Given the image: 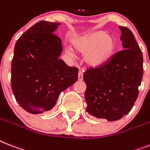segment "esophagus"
Returning a JSON list of instances; mask_svg holds the SVG:
<instances>
[{
    "mask_svg": "<svg viewBox=\"0 0 150 150\" xmlns=\"http://www.w3.org/2000/svg\"><path fill=\"white\" fill-rule=\"evenodd\" d=\"M83 73L82 70H79V73H78V80H83Z\"/></svg>",
    "mask_w": 150,
    "mask_h": 150,
    "instance_id": "esophagus-1",
    "label": "esophagus"
}]
</instances>
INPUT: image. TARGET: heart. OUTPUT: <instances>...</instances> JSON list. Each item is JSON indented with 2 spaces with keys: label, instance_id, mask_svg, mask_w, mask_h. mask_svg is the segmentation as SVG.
Segmentation results:
<instances>
[{
  "label": "heart",
  "instance_id": "b5f03b06",
  "mask_svg": "<svg viewBox=\"0 0 150 150\" xmlns=\"http://www.w3.org/2000/svg\"><path fill=\"white\" fill-rule=\"evenodd\" d=\"M72 43L75 51L84 54V62L91 67H100L110 61L117 47L113 36L103 30L75 38ZM66 54L70 57H74L71 48H67Z\"/></svg>",
  "mask_w": 150,
  "mask_h": 150
}]
</instances>
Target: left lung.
I'll use <instances>...</instances> for the list:
<instances>
[{"label": "left lung", "mask_w": 150, "mask_h": 150, "mask_svg": "<svg viewBox=\"0 0 150 150\" xmlns=\"http://www.w3.org/2000/svg\"><path fill=\"white\" fill-rule=\"evenodd\" d=\"M123 50L100 67L83 74L87 107L91 116L108 121L118 120L134 105L143 74V54L130 30L119 26Z\"/></svg>", "instance_id": "8db88e82"}]
</instances>
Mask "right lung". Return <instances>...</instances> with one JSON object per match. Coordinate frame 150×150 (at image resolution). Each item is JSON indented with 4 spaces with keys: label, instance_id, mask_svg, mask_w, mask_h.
Instances as JSON below:
<instances>
[{
    "label": "right lung",
    "instance_id": "right-lung-1",
    "mask_svg": "<svg viewBox=\"0 0 150 150\" xmlns=\"http://www.w3.org/2000/svg\"><path fill=\"white\" fill-rule=\"evenodd\" d=\"M60 23L42 21L17 40L11 62V88L20 106L32 114L50 110L62 91L76 82L78 69L59 59Z\"/></svg>",
    "mask_w": 150,
    "mask_h": 150
}]
</instances>
